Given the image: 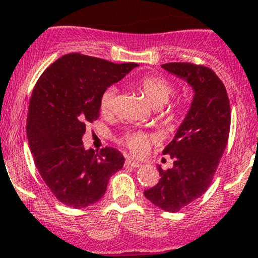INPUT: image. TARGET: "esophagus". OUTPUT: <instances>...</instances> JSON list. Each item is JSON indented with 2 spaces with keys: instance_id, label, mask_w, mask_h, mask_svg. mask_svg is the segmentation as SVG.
<instances>
[{
  "instance_id": "1",
  "label": "esophagus",
  "mask_w": 258,
  "mask_h": 258,
  "mask_svg": "<svg viewBox=\"0 0 258 258\" xmlns=\"http://www.w3.org/2000/svg\"><path fill=\"white\" fill-rule=\"evenodd\" d=\"M126 166H131V167H140V166H141V163H140L139 161L132 160V158H127Z\"/></svg>"
}]
</instances>
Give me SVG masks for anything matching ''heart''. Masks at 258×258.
I'll return each instance as SVG.
<instances>
[{
  "label": "heart",
  "instance_id": "obj_1",
  "mask_svg": "<svg viewBox=\"0 0 258 258\" xmlns=\"http://www.w3.org/2000/svg\"><path fill=\"white\" fill-rule=\"evenodd\" d=\"M139 88L144 93L147 102L153 108H161L168 102L173 93L172 83L165 77L146 76L139 82ZM117 88L114 86L107 87L100 97V110L105 114H111L116 110ZM151 137L146 134L130 135L124 140V145L134 155L141 156L150 148Z\"/></svg>",
  "mask_w": 258,
  "mask_h": 258
}]
</instances>
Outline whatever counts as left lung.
<instances>
[{
    "label": "left lung",
    "mask_w": 258,
    "mask_h": 258,
    "mask_svg": "<svg viewBox=\"0 0 258 258\" xmlns=\"http://www.w3.org/2000/svg\"><path fill=\"white\" fill-rule=\"evenodd\" d=\"M163 70L191 86L189 110L172 141L162 151L173 166L146 189L145 197L167 212H177L206 192L227 145L231 124L230 101L222 81L209 67L194 63L162 64Z\"/></svg>",
    "instance_id": "left-lung-1"
}]
</instances>
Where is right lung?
I'll list each match as a JSON object with an SVG mask.
<instances>
[{"label": "right lung", "mask_w": 258, "mask_h": 258, "mask_svg": "<svg viewBox=\"0 0 258 258\" xmlns=\"http://www.w3.org/2000/svg\"><path fill=\"white\" fill-rule=\"evenodd\" d=\"M137 66L69 53L36 83L26 126L28 144L41 177L66 206L85 209L100 201L111 175L123 167L118 150H86L82 136L100 116L101 93Z\"/></svg>", "instance_id": "right-lung-1"}]
</instances>
